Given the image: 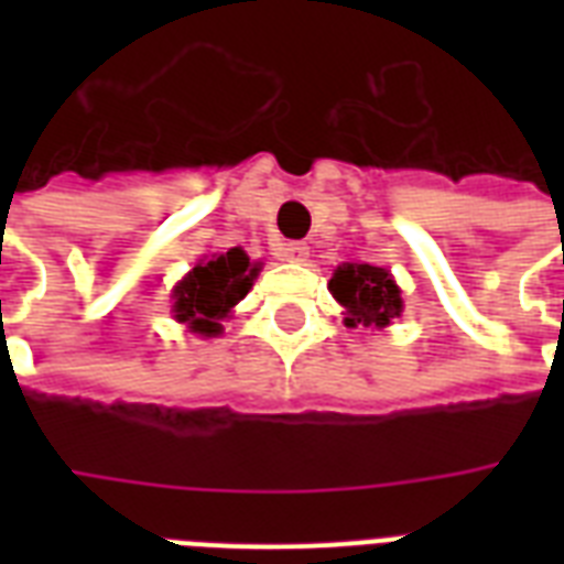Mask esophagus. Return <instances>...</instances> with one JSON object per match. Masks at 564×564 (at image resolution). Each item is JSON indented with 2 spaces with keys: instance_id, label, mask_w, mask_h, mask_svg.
<instances>
[{
  "instance_id": "1",
  "label": "esophagus",
  "mask_w": 564,
  "mask_h": 564,
  "mask_svg": "<svg viewBox=\"0 0 564 564\" xmlns=\"http://www.w3.org/2000/svg\"><path fill=\"white\" fill-rule=\"evenodd\" d=\"M281 257L283 260H290V263H304L310 257V246L307 242H286L281 248Z\"/></svg>"
}]
</instances>
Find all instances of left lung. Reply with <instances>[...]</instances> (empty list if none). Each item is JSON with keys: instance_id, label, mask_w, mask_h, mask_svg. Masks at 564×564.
<instances>
[{"instance_id": "left-lung-1", "label": "left lung", "mask_w": 564, "mask_h": 564, "mask_svg": "<svg viewBox=\"0 0 564 564\" xmlns=\"http://www.w3.org/2000/svg\"><path fill=\"white\" fill-rule=\"evenodd\" d=\"M334 299L348 310V327H386L401 316V290L392 274L369 263H345L330 278Z\"/></svg>"}]
</instances>
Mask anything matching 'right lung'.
I'll list each match as a JSON object with an SVG mask.
<instances>
[{
    "label": "right lung",
    "mask_w": 564,
    "mask_h": 564,
    "mask_svg": "<svg viewBox=\"0 0 564 564\" xmlns=\"http://www.w3.org/2000/svg\"><path fill=\"white\" fill-rule=\"evenodd\" d=\"M257 278V265L242 248H230L225 254L198 263L175 286V318L187 322L193 330L213 336L221 330V318L228 316Z\"/></svg>",
    "instance_id": "obj_1"
}]
</instances>
